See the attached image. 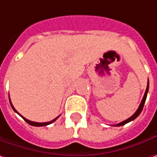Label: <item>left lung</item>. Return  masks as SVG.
<instances>
[{
    "instance_id": "obj_1",
    "label": "left lung",
    "mask_w": 157,
    "mask_h": 157,
    "mask_svg": "<svg viewBox=\"0 0 157 157\" xmlns=\"http://www.w3.org/2000/svg\"><path fill=\"white\" fill-rule=\"evenodd\" d=\"M148 86H149V83H148V82H147V89H146V91H145V94H144V97H143V98L141 100V103H140V106H139V108L137 109V111L134 113L133 116H131L129 119H126V120H124V121H122V122H120L119 124H117V125H115L116 126H123V125H125L126 123H128V122H130V121H132L133 119H135L139 115H140V113H141V111H142V109H143V106H144V104H145V101H146L147 98V92H148Z\"/></svg>"
}]
</instances>
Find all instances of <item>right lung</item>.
I'll return each mask as SVG.
<instances>
[{
    "label": "right lung",
    "instance_id": "obj_1",
    "mask_svg": "<svg viewBox=\"0 0 157 157\" xmlns=\"http://www.w3.org/2000/svg\"><path fill=\"white\" fill-rule=\"evenodd\" d=\"M10 105H11V107L13 108V110H14V111H15V112H16V113H18L17 112V110H16V109L14 108V106L12 105V104H11L10 100ZM18 114H19V113H18ZM19 115H20V114H19ZM20 116H21V117H22V118H23V119H24V121H26V122H27L28 124H30L31 126H47V125H50V124H52V123H53V122H54V121H55V120H56V119H58L59 117V116H58L57 118H55V119H52V121H49V122H44V123H38V122H33V121H31V120H29V119H25V118H24V117H23L22 115H20Z\"/></svg>",
    "mask_w": 157,
    "mask_h": 157
}]
</instances>
